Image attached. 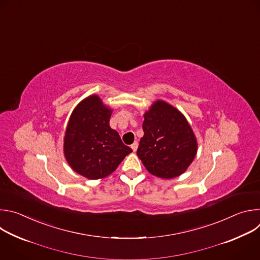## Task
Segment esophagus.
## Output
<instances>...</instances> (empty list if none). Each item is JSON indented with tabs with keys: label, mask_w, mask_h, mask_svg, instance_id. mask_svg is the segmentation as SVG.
Here are the masks:
<instances>
[{
	"label": "esophagus",
	"mask_w": 260,
	"mask_h": 260,
	"mask_svg": "<svg viewBox=\"0 0 260 260\" xmlns=\"http://www.w3.org/2000/svg\"><path fill=\"white\" fill-rule=\"evenodd\" d=\"M138 146H139V143L138 142H135L134 144H132V149H133V151L134 152H136L137 151V149H138Z\"/></svg>",
	"instance_id": "obj_1"
}]
</instances>
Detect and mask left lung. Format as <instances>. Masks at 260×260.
I'll list each match as a JSON object with an SVG mask.
<instances>
[{
    "mask_svg": "<svg viewBox=\"0 0 260 260\" xmlns=\"http://www.w3.org/2000/svg\"><path fill=\"white\" fill-rule=\"evenodd\" d=\"M143 131L137 155L151 175L173 179L188 169L198 152V140L176 107L162 100L153 102L144 113Z\"/></svg>",
    "mask_w": 260,
    "mask_h": 260,
    "instance_id": "8db88e82",
    "label": "left lung"
}]
</instances>
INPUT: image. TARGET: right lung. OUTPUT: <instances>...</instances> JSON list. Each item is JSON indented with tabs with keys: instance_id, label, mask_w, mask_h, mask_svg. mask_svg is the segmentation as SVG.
Segmentation results:
<instances>
[{
	"instance_id": "add662e5",
	"label": "right lung",
	"mask_w": 260,
	"mask_h": 260,
	"mask_svg": "<svg viewBox=\"0 0 260 260\" xmlns=\"http://www.w3.org/2000/svg\"><path fill=\"white\" fill-rule=\"evenodd\" d=\"M112 112L99 95L91 94L70 116L63 137L64 158L74 172L89 180L112 174L133 151L110 127Z\"/></svg>"
}]
</instances>
